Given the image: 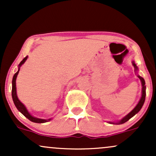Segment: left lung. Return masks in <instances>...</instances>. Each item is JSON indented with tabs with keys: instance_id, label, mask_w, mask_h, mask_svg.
<instances>
[{
	"instance_id": "8db88e82",
	"label": "left lung",
	"mask_w": 156,
	"mask_h": 156,
	"mask_svg": "<svg viewBox=\"0 0 156 156\" xmlns=\"http://www.w3.org/2000/svg\"><path fill=\"white\" fill-rule=\"evenodd\" d=\"M132 64H133V67H134V69H135V71H136V73L137 74V76L138 78H139L141 80V97L140 98V100H139V103H137V105H136L135 108H134L133 110L131 111L130 113H128V114H127L126 116H125L124 117L122 118V119H121L120 120L117 121V122H108V123H110V124H114V125H121V124H123V123L126 122L127 121H128L129 119H130L131 117H133L134 115H136V114H137L138 112H139V111L141 110V108H142L143 105H144V101H145V97H146V86H145V81H144V79L142 78V77H141L139 76V74H138V71H139V68L136 66V64H135V62H132Z\"/></svg>"
}]
</instances>
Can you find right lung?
Returning <instances> with one entry per match:
<instances>
[{"label":"right lung","instance_id":"add662e5","mask_svg":"<svg viewBox=\"0 0 156 156\" xmlns=\"http://www.w3.org/2000/svg\"><path fill=\"white\" fill-rule=\"evenodd\" d=\"M28 58V56L25 57L21 61L20 63L18 65V70L17 72L14 75L13 78H12V100H13L14 103H15L16 108H17V110L19 111L20 112L22 113L23 115L25 116L26 118H28L30 121L33 122H36V123H44V122H49L51 120V118L48 119H40V118H37L32 116L29 112H28V109L26 108V107L25 106V105L23 104L22 102H20V101L19 100L18 97H17V88H16V79H17V75H18L20 69V67L23 65V64L26 62V61Z\"/></svg>","mask_w":156,"mask_h":156}]
</instances>
